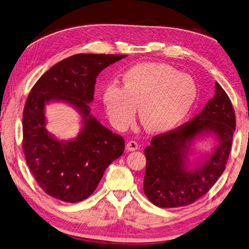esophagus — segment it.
Segmentation results:
<instances>
[{
	"label": "esophagus",
	"instance_id": "34e87169",
	"mask_svg": "<svg viewBox=\"0 0 249 249\" xmlns=\"http://www.w3.org/2000/svg\"><path fill=\"white\" fill-rule=\"evenodd\" d=\"M138 148H139V144L134 140L128 141L127 145H126V149H127L128 151H136Z\"/></svg>",
	"mask_w": 249,
	"mask_h": 249
}]
</instances>
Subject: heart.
I'll use <instances>...</instances> for the list:
<instances>
[{
  "label": "heart",
  "instance_id": "1",
  "mask_svg": "<svg viewBox=\"0 0 249 249\" xmlns=\"http://www.w3.org/2000/svg\"><path fill=\"white\" fill-rule=\"evenodd\" d=\"M122 81L123 87L110 84L102 92L109 119L120 129L133 123L138 107L144 129L166 133L186 119L196 100L192 77L164 63H138L123 73Z\"/></svg>",
  "mask_w": 249,
  "mask_h": 249
}]
</instances>
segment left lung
I'll return each mask as SVG.
<instances>
[{"label":"left lung","instance_id":"obj_1","mask_svg":"<svg viewBox=\"0 0 249 249\" xmlns=\"http://www.w3.org/2000/svg\"><path fill=\"white\" fill-rule=\"evenodd\" d=\"M234 130V110L216 82L213 98L192 121L152 138L144 149L143 191L149 201L170 208L190 205L205 196L225 170ZM205 138L215 142L212 152L191 159L194 145Z\"/></svg>","mask_w":249,"mask_h":249}]
</instances>
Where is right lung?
I'll list each match as a JSON object with an SVG mask.
<instances>
[{"label": "right lung", "mask_w": 249, "mask_h": 249, "mask_svg": "<svg viewBox=\"0 0 249 249\" xmlns=\"http://www.w3.org/2000/svg\"><path fill=\"white\" fill-rule=\"evenodd\" d=\"M126 55L77 53L44 73L33 86L22 115V149L27 165L48 196L77 203L95 191L109 165L124 152L122 136L90 113L96 77ZM62 102L78 111L81 128L77 137L57 139L47 130L46 106Z\"/></svg>", "instance_id": "add662e5"}]
</instances>
